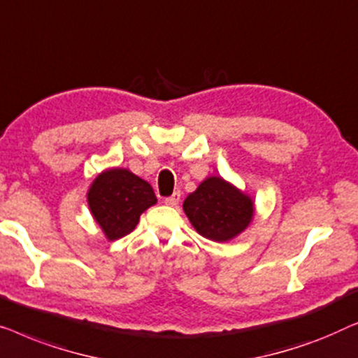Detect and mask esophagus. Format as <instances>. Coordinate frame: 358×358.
I'll use <instances>...</instances> for the list:
<instances>
[{
    "label": "esophagus",
    "instance_id": "obj_1",
    "mask_svg": "<svg viewBox=\"0 0 358 358\" xmlns=\"http://www.w3.org/2000/svg\"><path fill=\"white\" fill-rule=\"evenodd\" d=\"M181 201V194L180 193H173L172 196H169V198H165L164 203L167 206H172V208H177Z\"/></svg>",
    "mask_w": 358,
    "mask_h": 358
}]
</instances>
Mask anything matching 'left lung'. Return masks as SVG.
Instances as JSON below:
<instances>
[{"label": "left lung", "instance_id": "obj_1", "mask_svg": "<svg viewBox=\"0 0 358 358\" xmlns=\"http://www.w3.org/2000/svg\"><path fill=\"white\" fill-rule=\"evenodd\" d=\"M199 235L213 241H229L248 227L255 214L253 199L220 177H209L183 203Z\"/></svg>", "mask_w": 358, "mask_h": 358}]
</instances>
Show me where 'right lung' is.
Listing matches in <instances>:
<instances>
[{"instance_id":"1","label":"right lung","mask_w":358,"mask_h":358,"mask_svg":"<svg viewBox=\"0 0 358 358\" xmlns=\"http://www.w3.org/2000/svg\"><path fill=\"white\" fill-rule=\"evenodd\" d=\"M89 209L108 240L131 234L141 214L157 203L152 186L127 169H108L90 185Z\"/></svg>"}]
</instances>
